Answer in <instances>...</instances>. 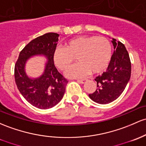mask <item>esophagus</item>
<instances>
[{"mask_svg":"<svg viewBox=\"0 0 146 146\" xmlns=\"http://www.w3.org/2000/svg\"><path fill=\"white\" fill-rule=\"evenodd\" d=\"M77 81L79 83H81V84H84L87 80H77Z\"/></svg>","mask_w":146,"mask_h":146,"instance_id":"esophagus-1","label":"esophagus"}]
</instances>
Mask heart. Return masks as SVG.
Here are the masks:
<instances>
[{"instance_id": "obj_1", "label": "heart", "mask_w": 146, "mask_h": 146, "mask_svg": "<svg viewBox=\"0 0 146 146\" xmlns=\"http://www.w3.org/2000/svg\"><path fill=\"white\" fill-rule=\"evenodd\" d=\"M111 43L103 36H80L70 39L65 48L54 50L53 61L61 70H66L75 58L79 64L73 66L66 74L70 78H83L89 73L99 74L105 71L111 62Z\"/></svg>"}]
</instances>
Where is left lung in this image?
Masks as SVG:
<instances>
[{
    "mask_svg": "<svg viewBox=\"0 0 146 146\" xmlns=\"http://www.w3.org/2000/svg\"><path fill=\"white\" fill-rule=\"evenodd\" d=\"M114 51L106 72L96 77L97 89L89 94L93 101L108 104L116 100L125 89L131 76V62L125 46L112 39Z\"/></svg>",
    "mask_w": 146,
    "mask_h": 146,
    "instance_id": "1",
    "label": "left lung"
}]
</instances>
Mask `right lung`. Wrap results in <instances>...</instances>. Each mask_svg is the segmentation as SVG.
I'll return each instance as SVG.
<instances>
[{"label":"right lung","instance_id":"1","mask_svg":"<svg viewBox=\"0 0 146 146\" xmlns=\"http://www.w3.org/2000/svg\"><path fill=\"white\" fill-rule=\"evenodd\" d=\"M59 35L46 33L32 40L19 54L14 67V78L17 88L24 98L32 105L41 110L55 106L64 95L68 80L56 68L53 52ZM44 55L47 58L44 73L37 78H30L25 71V63L30 57Z\"/></svg>","mask_w":146,"mask_h":146}]
</instances>
